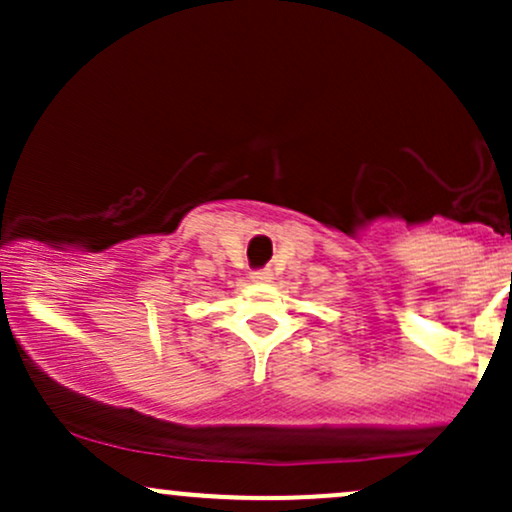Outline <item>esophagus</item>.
<instances>
[{"label":"esophagus","mask_w":512,"mask_h":512,"mask_svg":"<svg viewBox=\"0 0 512 512\" xmlns=\"http://www.w3.org/2000/svg\"><path fill=\"white\" fill-rule=\"evenodd\" d=\"M272 272H269V269H260V272H252V276L250 279L252 281H257V284H267V281H272Z\"/></svg>","instance_id":"34e87169"}]
</instances>
